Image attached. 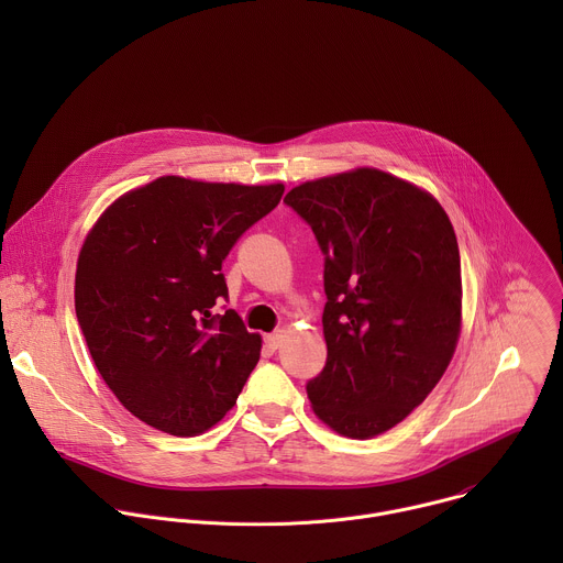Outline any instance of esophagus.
Here are the masks:
<instances>
[{"label":"esophagus","instance_id":"34e87169","mask_svg":"<svg viewBox=\"0 0 563 563\" xmlns=\"http://www.w3.org/2000/svg\"><path fill=\"white\" fill-rule=\"evenodd\" d=\"M283 332L278 330V332H272V334H267L265 336V343H267V347H272V350H278L280 347V343H283Z\"/></svg>","mask_w":563,"mask_h":563}]
</instances>
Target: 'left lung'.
<instances>
[{
  "instance_id": "1",
  "label": "left lung",
  "mask_w": 563,
  "mask_h": 563,
  "mask_svg": "<svg viewBox=\"0 0 563 563\" xmlns=\"http://www.w3.org/2000/svg\"><path fill=\"white\" fill-rule=\"evenodd\" d=\"M285 202L325 254L328 363L307 383L313 415L372 439L421 406L461 334L452 222L426 189L374 167L294 187Z\"/></svg>"
}]
</instances>
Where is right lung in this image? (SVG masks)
<instances>
[{
  "label": "right lung",
  "instance_id": "1",
  "mask_svg": "<svg viewBox=\"0 0 563 563\" xmlns=\"http://www.w3.org/2000/svg\"><path fill=\"white\" fill-rule=\"evenodd\" d=\"M285 185L163 176L111 202L77 256L75 313L120 404L174 437L213 428L243 391L263 339L233 311L222 261Z\"/></svg>",
  "mask_w": 563,
  "mask_h": 563
}]
</instances>
